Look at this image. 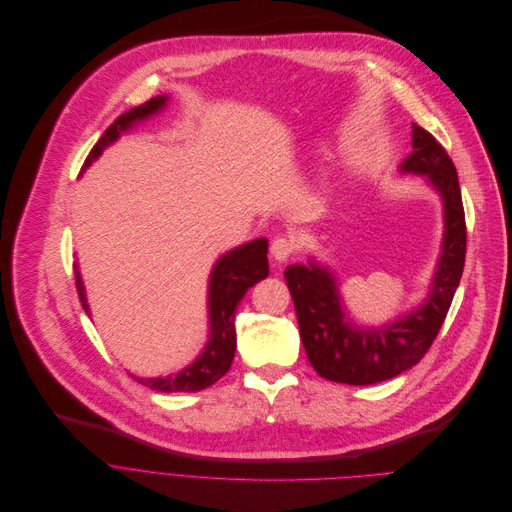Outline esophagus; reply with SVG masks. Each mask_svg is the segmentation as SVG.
<instances>
[{
	"label": "esophagus",
	"instance_id": "34e87169",
	"mask_svg": "<svg viewBox=\"0 0 512 512\" xmlns=\"http://www.w3.org/2000/svg\"><path fill=\"white\" fill-rule=\"evenodd\" d=\"M294 250H296L294 240L284 238V236L274 238L272 244H270V254H272V258L278 260V262H286V260L294 254Z\"/></svg>",
	"mask_w": 512,
	"mask_h": 512
}]
</instances>
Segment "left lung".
Here are the masks:
<instances>
[{"mask_svg":"<svg viewBox=\"0 0 512 512\" xmlns=\"http://www.w3.org/2000/svg\"><path fill=\"white\" fill-rule=\"evenodd\" d=\"M403 173L426 175L444 199V246L430 294L420 309L381 329H357L343 313L335 276L311 262L284 270L300 339L315 371L337 383L371 385L391 379L432 347L460 284L466 258V220L456 167L446 149L414 123V151Z\"/></svg>","mask_w":512,"mask_h":512,"instance_id":"obj_1","label":"left lung"}]
</instances>
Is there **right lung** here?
I'll use <instances>...</instances> for the list:
<instances>
[{"instance_id": "obj_1", "label": "right lung", "mask_w": 512, "mask_h": 512, "mask_svg": "<svg viewBox=\"0 0 512 512\" xmlns=\"http://www.w3.org/2000/svg\"><path fill=\"white\" fill-rule=\"evenodd\" d=\"M165 102H167V96H155L143 102V105L131 109L129 113L121 115L105 133H102L98 143L92 147V151L88 153L82 165V171L102 153V149L111 145L115 139H119L123 131H127L133 123L143 121L155 115L157 111H161L165 107ZM266 252H268V240L258 238L240 248H234L232 252L224 254L216 262L210 278V298H208L212 333H210V343L197 357V361H193L189 367H185L183 371L171 377H155V379L135 377V379L155 391L177 393V391L206 389L214 385L220 377H224L230 371L234 353H236V327H234L236 309L240 300L244 298V294L248 292V288L268 276ZM74 278H76V290L82 302V309L88 313L84 286L78 270Z\"/></svg>"}]
</instances>
